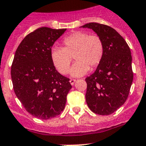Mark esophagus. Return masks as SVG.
<instances>
[{"instance_id": "esophagus-1", "label": "esophagus", "mask_w": 146, "mask_h": 146, "mask_svg": "<svg viewBox=\"0 0 146 146\" xmlns=\"http://www.w3.org/2000/svg\"><path fill=\"white\" fill-rule=\"evenodd\" d=\"M70 84H72V85H73V84H74V83L76 82V79H70Z\"/></svg>"}]
</instances>
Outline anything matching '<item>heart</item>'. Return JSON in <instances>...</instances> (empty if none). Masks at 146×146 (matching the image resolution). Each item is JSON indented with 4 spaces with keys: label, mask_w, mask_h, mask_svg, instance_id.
Masks as SVG:
<instances>
[{
    "label": "heart",
    "mask_w": 146,
    "mask_h": 146,
    "mask_svg": "<svg viewBox=\"0 0 146 146\" xmlns=\"http://www.w3.org/2000/svg\"><path fill=\"white\" fill-rule=\"evenodd\" d=\"M62 47H53L50 52L52 64L62 75L69 71L72 57L76 62L70 70L72 76L84 75L101 62L104 55L103 41L98 35H89L84 32H76L63 40Z\"/></svg>",
    "instance_id": "1"
}]
</instances>
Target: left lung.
Listing matches in <instances>:
<instances>
[{
	"instance_id": "1",
	"label": "left lung",
	"mask_w": 146,
	"mask_h": 146,
	"mask_svg": "<svg viewBox=\"0 0 146 146\" xmlns=\"http://www.w3.org/2000/svg\"><path fill=\"white\" fill-rule=\"evenodd\" d=\"M82 27L93 29L104 44L103 58L96 71L85 79L87 104L95 113L111 114L129 94L133 77L131 50L125 39L109 26L92 22Z\"/></svg>"
}]
</instances>
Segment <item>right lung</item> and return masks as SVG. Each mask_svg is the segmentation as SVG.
Instances as JSON below:
<instances>
[{
	"instance_id": "obj_1",
	"label": "right lung",
	"mask_w": 146,
	"mask_h": 146,
	"mask_svg": "<svg viewBox=\"0 0 146 146\" xmlns=\"http://www.w3.org/2000/svg\"><path fill=\"white\" fill-rule=\"evenodd\" d=\"M67 29L43 27L24 38L16 50L11 77L15 94L26 111L41 119L59 115L72 86L52 64L50 52Z\"/></svg>"
}]
</instances>
